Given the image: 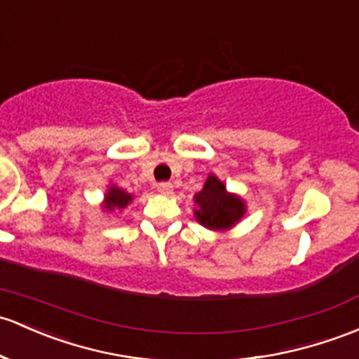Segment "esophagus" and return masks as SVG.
I'll return each instance as SVG.
<instances>
[{
	"label": "esophagus",
	"instance_id": "1",
	"mask_svg": "<svg viewBox=\"0 0 359 359\" xmlns=\"http://www.w3.org/2000/svg\"><path fill=\"white\" fill-rule=\"evenodd\" d=\"M157 190H159L163 195H169L172 194V184L169 183V181H163V183L157 184Z\"/></svg>",
	"mask_w": 359,
	"mask_h": 359
}]
</instances>
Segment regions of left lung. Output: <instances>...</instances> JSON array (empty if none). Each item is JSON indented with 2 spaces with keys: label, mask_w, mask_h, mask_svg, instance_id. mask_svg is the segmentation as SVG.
<instances>
[{
  "label": "left lung",
  "mask_w": 359,
  "mask_h": 359,
  "mask_svg": "<svg viewBox=\"0 0 359 359\" xmlns=\"http://www.w3.org/2000/svg\"><path fill=\"white\" fill-rule=\"evenodd\" d=\"M196 221L209 229H226L238 222L245 214V205L238 196L226 194L224 183L215 176H209L205 187L195 195Z\"/></svg>",
  "instance_id": "1"
}]
</instances>
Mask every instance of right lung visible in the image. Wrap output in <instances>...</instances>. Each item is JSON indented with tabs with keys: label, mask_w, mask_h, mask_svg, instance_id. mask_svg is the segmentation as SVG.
<instances>
[{
	"label": "right lung",
	"mask_w": 359,
	"mask_h": 359,
	"mask_svg": "<svg viewBox=\"0 0 359 359\" xmlns=\"http://www.w3.org/2000/svg\"><path fill=\"white\" fill-rule=\"evenodd\" d=\"M130 200H132V195H128L126 191L119 190V188H111L109 191H107V196H106V209H114V207H118V209H125L126 205L130 203Z\"/></svg>",
	"instance_id": "1"
}]
</instances>
